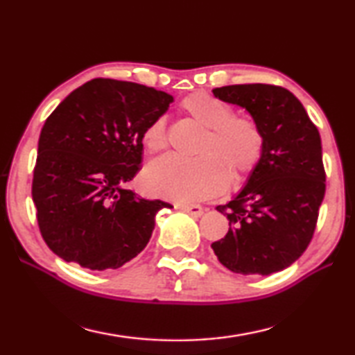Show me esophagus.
<instances>
[{
  "label": "esophagus",
  "mask_w": 355,
  "mask_h": 355,
  "mask_svg": "<svg viewBox=\"0 0 355 355\" xmlns=\"http://www.w3.org/2000/svg\"><path fill=\"white\" fill-rule=\"evenodd\" d=\"M191 216H194V218H199V216L203 214V207L202 205H197V203H184V205L180 207Z\"/></svg>",
  "instance_id": "34e87169"
}]
</instances>
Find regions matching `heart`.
<instances>
[{
  "instance_id": "b5f03b06",
  "label": "heart",
  "mask_w": 355,
  "mask_h": 355,
  "mask_svg": "<svg viewBox=\"0 0 355 355\" xmlns=\"http://www.w3.org/2000/svg\"><path fill=\"white\" fill-rule=\"evenodd\" d=\"M180 110L203 128L197 142L196 159L164 158L150 164L144 184L155 196L177 202H197L213 197L250 175L260 163L263 135L254 119L236 116L227 101L208 92L189 94ZM141 142L150 155L166 152L167 133L163 117H156L142 130Z\"/></svg>"
}]
</instances>
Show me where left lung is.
Wrapping results in <instances>:
<instances>
[{"label": "left lung", "mask_w": 355, "mask_h": 355, "mask_svg": "<svg viewBox=\"0 0 355 355\" xmlns=\"http://www.w3.org/2000/svg\"><path fill=\"white\" fill-rule=\"evenodd\" d=\"M214 97L245 107L263 135L260 163L227 205V235L211 244L227 269L269 275L304 254L326 194L321 137L302 103L274 84H233Z\"/></svg>", "instance_id": "8db88e82"}]
</instances>
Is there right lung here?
Segmentation results:
<instances>
[{
	"instance_id": "1",
	"label": "right lung",
	"mask_w": 355,
	"mask_h": 355,
	"mask_svg": "<svg viewBox=\"0 0 355 355\" xmlns=\"http://www.w3.org/2000/svg\"><path fill=\"white\" fill-rule=\"evenodd\" d=\"M172 101L142 84L95 78L45 120L31 192L42 238L62 260L105 271L146 248L156 213L171 203L127 184L141 171L142 130Z\"/></svg>"
}]
</instances>
